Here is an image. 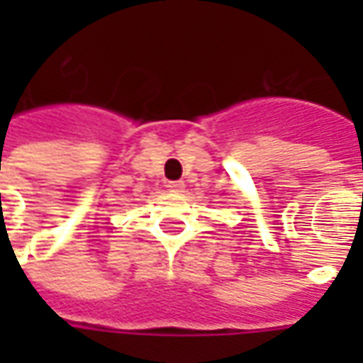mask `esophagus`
<instances>
[{
	"mask_svg": "<svg viewBox=\"0 0 363 363\" xmlns=\"http://www.w3.org/2000/svg\"><path fill=\"white\" fill-rule=\"evenodd\" d=\"M167 189L171 190V192H182V190H184V182L182 181L167 182Z\"/></svg>",
	"mask_w": 363,
	"mask_h": 363,
	"instance_id": "1",
	"label": "esophagus"
}]
</instances>
